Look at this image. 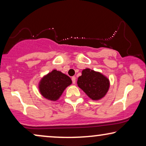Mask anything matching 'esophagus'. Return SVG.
I'll use <instances>...</instances> for the list:
<instances>
[{
  "instance_id": "esophagus-1",
  "label": "esophagus",
  "mask_w": 146,
  "mask_h": 146,
  "mask_svg": "<svg viewBox=\"0 0 146 146\" xmlns=\"http://www.w3.org/2000/svg\"><path fill=\"white\" fill-rule=\"evenodd\" d=\"M76 77L75 76H73L72 78V83L73 84H75L76 83Z\"/></svg>"
}]
</instances>
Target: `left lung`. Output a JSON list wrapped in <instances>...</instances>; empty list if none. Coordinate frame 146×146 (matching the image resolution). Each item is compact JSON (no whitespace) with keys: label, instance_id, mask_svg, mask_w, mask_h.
<instances>
[{"label":"left lung","instance_id":"1","mask_svg":"<svg viewBox=\"0 0 146 146\" xmlns=\"http://www.w3.org/2000/svg\"><path fill=\"white\" fill-rule=\"evenodd\" d=\"M77 84L92 100H100L106 95L110 88V80L100 72L84 69L78 77Z\"/></svg>","mask_w":146,"mask_h":146}]
</instances>
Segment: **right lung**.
I'll use <instances>...</instances> for the list:
<instances>
[{"mask_svg": "<svg viewBox=\"0 0 146 146\" xmlns=\"http://www.w3.org/2000/svg\"><path fill=\"white\" fill-rule=\"evenodd\" d=\"M72 82L69 76L60 71L53 70L44 76L38 83L40 94L48 100L56 102Z\"/></svg>", "mask_w": 146, "mask_h": 146, "instance_id": "obj_1", "label": "right lung"}]
</instances>
